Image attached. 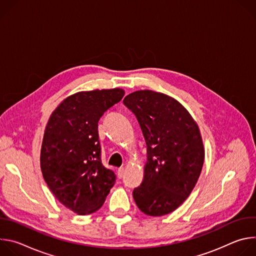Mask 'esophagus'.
I'll use <instances>...</instances> for the list:
<instances>
[{
  "label": "esophagus",
  "mask_w": 256,
  "mask_h": 256,
  "mask_svg": "<svg viewBox=\"0 0 256 256\" xmlns=\"http://www.w3.org/2000/svg\"><path fill=\"white\" fill-rule=\"evenodd\" d=\"M124 167L118 168V178H122V177H124Z\"/></svg>",
  "instance_id": "esophagus-1"
}]
</instances>
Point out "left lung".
Wrapping results in <instances>:
<instances>
[{"label":"left lung","instance_id":"left-lung-1","mask_svg":"<svg viewBox=\"0 0 256 256\" xmlns=\"http://www.w3.org/2000/svg\"><path fill=\"white\" fill-rule=\"evenodd\" d=\"M124 104L136 116L147 144L144 179L132 192L134 200L148 216L170 214L188 198L202 172L204 150L198 126L163 93L136 91Z\"/></svg>","mask_w":256,"mask_h":256}]
</instances>
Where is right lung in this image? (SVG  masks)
I'll use <instances>...</instances> for the list:
<instances>
[{"mask_svg":"<svg viewBox=\"0 0 256 256\" xmlns=\"http://www.w3.org/2000/svg\"><path fill=\"white\" fill-rule=\"evenodd\" d=\"M124 95L120 88L78 92L66 98L46 124L40 167L58 200L78 214H89L105 202L116 176L101 162L98 122Z\"/></svg>","mask_w":256,"mask_h":256,"instance_id":"add662e5","label":"right lung"}]
</instances>
